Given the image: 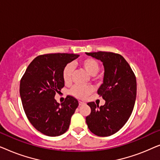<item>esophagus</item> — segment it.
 <instances>
[{
    "label": "esophagus",
    "instance_id": "obj_1",
    "mask_svg": "<svg viewBox=\"0 0 160 160\" xmlns=\"http://www.w3.org/2000/svg\"><path fill=\"white\" fill-rule=\"evenodd\" d=\"M78 104H79V106H83V105H85L86 103H85V102H84L79 101V102H78Z\"/></svg>",
    "mask_w": 160,
    "mask_h": 160
}]
</instances>
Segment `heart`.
<instances>
[{
    "instance_id": "1",
    "label": "heart",
    "mask_w": 160,
    "mask_h": 160,
    "mask_svg": "<svg viewBox=\"0 0 160 160\" xmlns=\"http://www.w3.org/2000/svg\"><path fill=\"white\" fill-rule=\"evenodd\" d=\"M81 66L91 76H95L100 70L99 62L95 59L87 58L81 62ZM73 68L71 64L67 65L65 67L62 72V77L64 82L66 84H69L71 82L72 74H73ZM92 92L90 87H80L75 86L71 89V93L74 97L83 99L85 98Z\"/></svg>"
}]
</instances>
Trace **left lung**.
<instances>
[{
  "instance_id": "obj_1",
  "label": "left lung",
  "mask_w": 160,
  "mask_h": 160,
  "mask_svg": "<svg viewBox=\"0 0 160 160\" xmlns=\"http://www.w3.org/2000/svg\"><path fill=\"white\" fill-rule=\"evenodd\" d=\"M86 54L103 65V83L98 94L106 100L101 106L94 102L87 103L91 113L86 117L87 124L98 136H110L125 124L132 112L136 99V78L128 62L119 54L107 52Z\"/></svg>"
}]
</instances>
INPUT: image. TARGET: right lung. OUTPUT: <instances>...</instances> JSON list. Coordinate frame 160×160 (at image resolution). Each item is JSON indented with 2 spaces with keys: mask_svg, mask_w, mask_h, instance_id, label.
<instances>
[{
  "mask_svg": "<svg viewBox=\"0 0 160 160\" xmlns=\"http://www.w3.org/2000/svg\"><path fill=\"white\" fill-rule=\"evenodd\" d=\"M78 57L66 53L38 56L20 81L19 94L25 114L32 125L47 136H59L66 132L78 106V100L70 95L61 104L54 99L56 92L65 85V67Z\"/></svg>",
  "mask_w": 160,
  "mask_h": 160,
  "instance_id": "obj_1",
  "label": "right lung"
}]
</instances>
